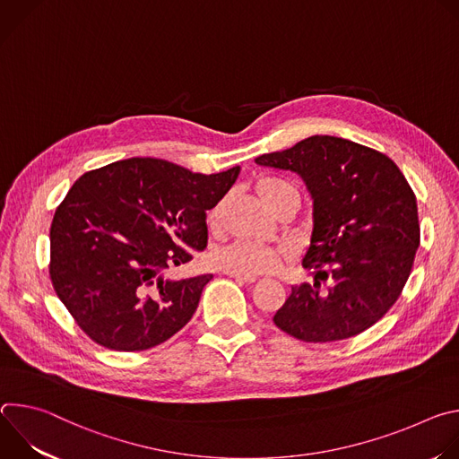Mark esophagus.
I'll list each match as a JSON object with an SVG mask.
<instances>
[{
    "label": "esophagus",
    "mask_w": 459,
    "mask_h": 459,
    "mask_svg": "<svg viewBox=\"0 0 459 459\" xmlns=\"http://www.w3.org/2000/svg\"><path fill=\"white\" fill-rule=\"evenodd\" d=\"M230 278H234L236 281H241V283H254L255 281V276H243V274H238V273H227Z\"/></svg>",
    "instance_id": "obj_1"
}]
</instances>
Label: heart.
<instances>
[{
  "label": "heart",
  "instance_id": "heart-1",
  "mask_svg": "<svg viewBox=\"0 0 459 459\" xmlns=\"http://www.w3.org/2000/svg\"><path fill=\"white\" fill-rule=\"evenodd\" d=\"M255 194L259 195L261 202H264L269 209H273L285 198V195L298 194V192L290 183L280 178H264L255 183ZM220 220H221V204L209 212V225L216 229L220 227ZM214 264L227 273L254 276V274H265V273L276 271L281 264V254L280 250L269 245H261L254 241H234L214 252Z\"/></svg>",
  "mask_w": 459,
  "mask_h": 459
}]
</instances>
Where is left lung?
I'll return each mask as SVG.
<instances>
[{"label": "left lung", "mask_w": 459, "mask_h": 459, "mask_svg": "<svg viewBox=\"0 0 459 459\" xmlns=\"http://www.w3.org/2000/svg\"><path fill=\"white\" fill-rule=\"evenodd\" d=\"M301 176L312 198V234L301 265L314 285H294L274 314L296 340L326 343L367 331L400 298L420 247L416 195L385 154L336 136H310L255 158ZM330 289L319 291L318 281Z\"/></svg>", "instance_id": "obj_1"}]
</instances>
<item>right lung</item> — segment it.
I'll return each mask as SVG.
<instances>
[{"label": "right lung", "mask_w": 459, "mask_h": 459, "mask_svg": "<svg viewBox=\"0 0 459 459\" xmlns=\"http://www.w3.org/2000/svg\"><path fill=\"white\" fill-rule=\"evenodd\" d=\"M239 167L190 172L156 158H130L85 172L50 225V280L80 329L98 345L152 349L190 321L211 274L172 280L167 271L209 241L207 211Z\"/></svg>", "instance_id": "right-lung-1"}]
</instances>
